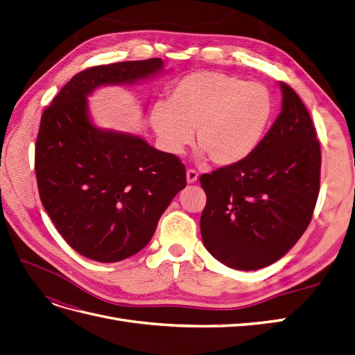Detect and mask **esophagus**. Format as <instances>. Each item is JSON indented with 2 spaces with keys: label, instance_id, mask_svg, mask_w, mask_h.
<instances>
[{
  "label": "esophagus",
  "instance_id": "esophagus-1",
  "mask_svg": "<svg viewBox=\"0 0 355 355\" xmlns=\"http://www.w3.org/2000/svg\"><path fill=\"white\" fill-rule=\"evenodd\" d=\"M197 179H198V173H197V171L189 168V170L187 171V182H188V184H194V182H197Z\"/></svg>",
  "mask_w": 355,
  "mask_h": 355
}]
</instances>
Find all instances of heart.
<instances>
[{
    "instance_id": "heart-1",
    "label": "heart",
    "mask_w": 355,
    "mask_h": 355,
    "mask_svg": "<svg viewBox=\"0 0 355 355\" xmlns=\"http://www.w3.org/2000/svg\"><path fill=\"white\" fill-rule=\"evenodd\" d=\"M274 102L266 87L234 75L200 71L179 80L168 103H157L151 124L159 145L180 154L192 141L216 166L249 157L271 121Z\"/></svg>"
}]
</instances>
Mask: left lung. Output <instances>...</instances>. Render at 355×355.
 I'll return each mask as SVG.
<instances>
[{"label":"left lung","instance_id":"left-lung-1","mask_svg":"<svg viewBox=\"0 0 355 355\" xmlns=\"http://www.w3.org/2000/svg\"><path fill=\"white\" fill-rule=\"evenodd\" d=\"M282 112L239 164L201 175L200 219L206 249L234 270L277 262L302 237L320 191L321 151L304 102L280 83Z\"/></svg>","mask_w":355,"mask_h":355}]
</instances>
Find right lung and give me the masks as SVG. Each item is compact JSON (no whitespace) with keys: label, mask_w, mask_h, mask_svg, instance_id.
<instances>
[{"label":"right lung","mask_w":355,"mask_h":355,"mask_svg":"<svg viewBox=\"0 0 355 355\" xmlns=\"http://www.w3.org/2000/svg\"><path fill=\"white\" fill-rule=\"evenodd\" d=\"M163 68L154 58L81 71L42 112L35 145L40 198L63 240L89 259L111 263L141 252L187 187L176 155L141 136L96 127L89 112L96 89L153 78Z\"/></svg>","instance_id":"obj_1"}]
</instances>
